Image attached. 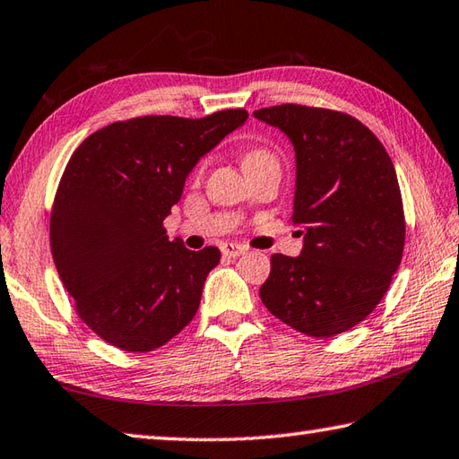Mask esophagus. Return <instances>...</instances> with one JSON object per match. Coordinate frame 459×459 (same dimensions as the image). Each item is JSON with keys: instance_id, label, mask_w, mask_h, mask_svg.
<instances>
[{"instance_id": "obj_1", "label": "esophagus", "mask_w": 459, "mask_h": 459, "mask_svg": "<svg viewBox=\"0 0 459 459\" xmlns=\"http://www.w3.org/2000/svg\"><path fill=\"white\" fill-rule=\"evenodd\" d=\"M222 256H227V258H237V256H240V255H245L247 253V248L245 247H240V245H232V242H229V245H222Z\"/></svg>"}]
</instances>
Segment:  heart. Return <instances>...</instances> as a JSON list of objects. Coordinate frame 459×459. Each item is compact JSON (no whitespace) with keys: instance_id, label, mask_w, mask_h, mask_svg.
I'll return each instance as SVG.
<instances>
[{"instance_id":"heart-1","label":"heart","mask_w":459,"mask_h":459,"mask_svg":"<svg viewBox=\"0 0 459 459\" xmlns=\"http://www.w3.org/2000/svg\"><path fill=\"white\" fill-rule=\"evenodd\" d=\"M260 160H274V157L266 149H250L245 155V167L260 163Z\"/></svg>"}]
</instances>
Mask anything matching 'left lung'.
Masks as SVG:
<instances>
[{
	"instance_id": "8db88e82",
	"label": "left lung",
	"mask_w": 459,
	"mask_h": 459,
	"mask_svg": "<svg viewBox=\"0 0 459 459\" xmlns=\"http://www.w3.org/2000/svg\"><path fill=\"white\" fill-rule=\"evenodd\" d=\"M255 117L292 143V222L304 235L300 256H271L260 300L302 334L336 336L378 307L400 266L406 222L396 170L378 137L346 113L286 103Z\"/></svg>"
}]
</instances>
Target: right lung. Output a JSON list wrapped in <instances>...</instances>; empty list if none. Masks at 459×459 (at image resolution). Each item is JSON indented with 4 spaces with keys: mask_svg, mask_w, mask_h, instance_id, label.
Here are the masks:
<instances>
[{
    "mask_svg": "<svg viewBox=\"0 0 459 459\" xmlns=\"http://www.w3.org/2000/svg\"><path fill=\"white\" fill-rule=\"evenodd\" d=\"M247 119L245 109L137 117L89 134L71 155L53 201L51 255L79 318L105 342L151 352L199 310L221 250L169 240L163 221L199 159Z\"/></svg>",
    "mask_w": 459,
    "mask_h": 459,
    "instance_id": "add662e5",
    "label": "right lung"
}]
</instances>
